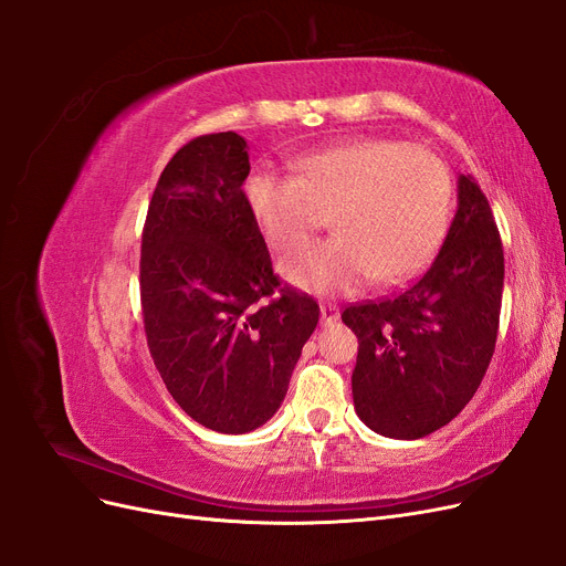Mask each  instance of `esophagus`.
<instances>
[{
  "label": "esophagus",
  "instance_id": "1",
  "mask_svg": "<svg viewBox=\"0 0 566 566\" xmlns=\"http://www.w3.org/2000/svg\"><path fill=\"white\" fill-rule=\"evenodd\" d=\"M339 318V310L335 304H321V321L323 325H331Z\"/></svg>",
  "mask_w": 566,
  "mask_h": 566
}]
</instances>
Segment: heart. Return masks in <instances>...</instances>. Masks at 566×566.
Instances as JSON below:
<instances>
[{"label":"heart","instance_id":"1","mask_svg":"<svg viewBox=\"0 0 566 566\" xmlns=\"http://www.w3.org/2000/svg\"><path fill=\"white\" fill-rule=\"evenodd\" d=\"M243 198L256 229L281 254L328 221L337 235L290 256L285 279L314 295L354 293L368 281H408L447 235L453 184L432 150L394 139H356L306 153L295 177L252 172Z\"/></svg>","mask_w":566,"mask_h":566}]
</instances>
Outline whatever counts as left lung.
Returning <instances> with one entry per match:
<instances>
[{"mask_svg":"<svg viewBox=\"0 0 566 566\" xmlns=\"http://www.w3.org/2000/svg\"><path fill=\"white\" fill-rule=\"evenodd\" d=\"M505 260L491 205L468 175L437 260L403 293L352 304L358 337L356 416L389 439H422L449 424L482 385L495 349Z\"/></svg>","mask_w":566,"mask_h":566,"instance_id":"8db88e82","label":"left lung"}]
</instances>
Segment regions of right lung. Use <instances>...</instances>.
<instances>
[{"label": "right lung", "mask_w": 566, "mask_h": 566, "mask_svg": "<svg viewBox=\"0 0 566 566\" xmlns=\"http://www.w3.org/2000/svg\"><path fill=\"white\" fill-rule=\"evenodd\" d=\"M248 142L205 134L167 163L142 235V310L153 364L208 430L245 434L281 408L318 304L273 276L243 198ZM280 290L269 305L262 296Z\"/></svg>", "instance_id": "right-lung-1"}]
</instances>
